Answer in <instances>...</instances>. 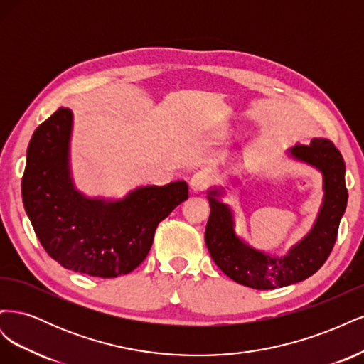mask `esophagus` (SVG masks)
I'll list each match as a JSON object with an SVG mask.
<instances>
[{
    "label": "esophagus",
    "mask_w": 364,
    "mask_h": 364,
    "mask_svg": "<svg viewBox=\"0 0 364 364\" xmlns=\"http://www.w3.org/2000/svg\"><path fill=\"white\" fill-rule=\"evenodd\" d=\"M213 178H214L213 171L209 170V168H202V170H199L197 173H194L193 178L190 179V188H191V191L199 193V191L206 190L208 186H209V183L213 182Z\"/></svg>",
    "instance_id": "obj_1"
}]
</instances>
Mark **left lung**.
Returning a JSON list of instances; mask_svg holds the SVG:
<instances>
[{
	"mask_svg": "<svg viewBox=\"0 0 364 364\" xmlns=\"http://www.w3.org/2000/svg\"><path fill=\"white\" fill-rule=\"evenodd\" d=\"M294 162L308 165L322 174V203L311 229L284 255L253 247L235 230V213L223 197L240 183L238 178L217 185L206 193L211 214L205 229L209 255L226 277L255 290H272L310 278L329 257L336 243L340 220L348 203L345 161L329 139L313 138L308 146L299 144L285 151Z\"/></svg>",
	"mask_w": 364,
	"mask_h": 364,
	"instance_id": "1",
	"label": "left lung"
}]
</instances>
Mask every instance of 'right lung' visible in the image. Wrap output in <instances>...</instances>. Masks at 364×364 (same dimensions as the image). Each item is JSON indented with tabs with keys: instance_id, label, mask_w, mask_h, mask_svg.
I'll return each mask as SVG.
<instances>
[{
	"instance_id": "add662e5",
	"label": "right lung",
	"mask_w": 364,
	"mask_h": 364,
	"mask_svg": "<svg viewBox=\"0 0 364 364\" xmlns=\"http://www.w3.org/2000/svg\"><path fill=\"white\" fill-rule=\"evenodd\" d=\"M73 111L60 107L33 134L21 183L26 213L60 266L117 278L144 261L159 222L188 199V185H141L119 199L86 196L73 179Z\"/></svg>"
}]
</instances>
